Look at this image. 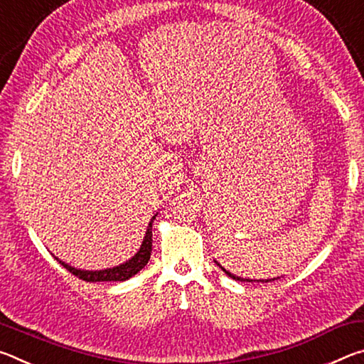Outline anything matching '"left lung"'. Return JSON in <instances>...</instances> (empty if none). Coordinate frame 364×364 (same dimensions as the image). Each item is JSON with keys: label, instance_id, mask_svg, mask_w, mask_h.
Returning a JSON list of instances; mask_svg holds the SVG:
<instances>
[{"label": "left lung", "instance_id": "left-lung-1", "mask_svg": "<svg viewBox=\"0 0 364 364\" xmlns=\"http://www.w3.org/2000/svg\"><path fill=\"white\" fill-rule=\"evenodd\" d=\"M215 263H217V264H218V267H220L221 269H223V271H225V273H226L228 276H230V278H232V279H236V281H241V282H271V281H274V278H273V279H244V278H239V276H234V274H231V273H230V271H228V269H225L223 267H221V264H220L218 262H215Z\"/></svg>", "mask_w": 364, "mask_h": 364}]
</instances>
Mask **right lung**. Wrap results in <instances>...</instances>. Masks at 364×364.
<instances>
[{"label": "right lung", "instance_id": "obj_1", "mask_svg": "<svg viewBox=\"0 0 364 364\" xmlns=\"http://www.w3.org/2000/svg\"><path fill=\"white\" fill-rule=\"evenodd\" d=\"M156 220V215H154L152 220L149 221V226H147L146 236L143 239V244H141L139 250L134 254L130 260L119 264V267L114 268H107V269H100V271H86V269H77L70 267V264L64 263L63 260L58 262L63 264L65 269H69L73 276L83 279L86 282H101V281H127L130 279L132 276H134L138 271L143 269L147 262L151 258V252H152V223Z\"/></svg>", "mask_w": 364, "mask_h": 364}]
</instances>
